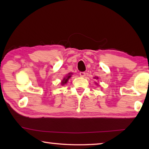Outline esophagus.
<instances>
[{
  "mask_svg": "<svg viewBox=\"0 0 149 149\" xmlns=\"http://www.w3.org/2000/svg\"><path fill=\"white\" fill-rule=\"evenodd\" d=\"M85 74H85V72H81L79 73L80 76H81V77H83L85 76Z\"/></svg>",
  "mask_w": 149,
  "mask_h": 149,
  "instance_id": "esophagus-1",
  "label": "esophagus"
}]
</instances>
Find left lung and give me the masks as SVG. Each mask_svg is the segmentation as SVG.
I'll use <instances>...</instances> for the list:
<instances>
[{
  "label": "left lung",
  "mask_w": 149,
  "mask_h": 149,
  "mask_svg": "<svg viewBox=\"0 0 149 149\" xmlns=\"http://www.w3.org/2000/svg\"><path fill=\"white\" fill-rule=\"evenodd\" d=\"M96 78H97V79H98V78H97V77H96Z\"/></svg>",
  "instance_id": "left-lung-1"
}]
</instances>
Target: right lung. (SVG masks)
<instances>
[{
	"label": "right lung",
	"mask_w": 149,
	"mask_h": 149,
	"mask_svg": "<svg viewBox=\"0 0 149 149\" xmlns=\"http://www.w3.org/2000/svg\"><path fill=\"white\" fill-rule=\"evenodd\" d=\"M71 74H70H70H68V75H67L66 77H64V79H63L62 81V85H64L65 84H66L68 81V79H70V77H71Z\"/></svg>",
	"instance_id": "right-lung-1"
}]
</instances>
